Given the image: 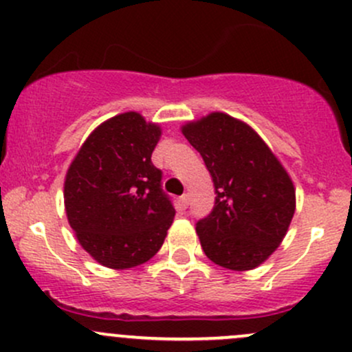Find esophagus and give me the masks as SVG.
<instances>
[{
	"mask_svg": "<svg viewBox=\"0 0 352 352\" xmlns=\"http://www.w3.org/2000/svg\"><path fill=\"white\" fill-rule=\"evenodd\" d=\"M180 202H182V206L187 208L188 204H190V197H188V194H184L182 197H180Z\"/></svg>",
	"mask_w": 352,
	"mask_h": 352,
	"instance_id": "esophagus-1",
	"label": "esophagus"
}]
</instances>
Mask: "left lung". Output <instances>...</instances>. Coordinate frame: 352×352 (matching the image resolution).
<instances>
[{
  "mask_svg": "<svg viewBox=\"0 0 352 352\" xmlns=\"http://www.w3.org/2000/svg\"><path fill=\"white\" fill-rule=\"evenodd\" d=\"M215 187V206L197 222L206 256L230 270L261 265L279 247L296 210L285 168L249 125L227 113L182 126Z\"/></svg>",
  "mask_w": 352,
  "mask_h": 352,
  "instance_id": "8db88e82",
  "label": "left lung"
}]
</instances>
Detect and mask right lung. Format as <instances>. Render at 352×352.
Here are the masks:
<instances>
[{
	"mask_svg": "<svg viewBox=\"0 0 352 352\" xmlns=\"http://www.w3.org/2000/svg\"><path fill=\"white\" fill-rule=\"evenodd\" d=\"M162 130L137 111L96 126L65 179V210L82 247L102 265L130 269L165 241L175 208L152 152Z\"/></svg>",
	"mask_w": 352,
	"mask_h": 352,
	"instance_id": "obj_1",
	"label": "right lung"
}]
</instances>
